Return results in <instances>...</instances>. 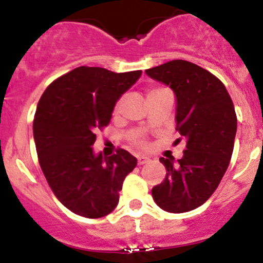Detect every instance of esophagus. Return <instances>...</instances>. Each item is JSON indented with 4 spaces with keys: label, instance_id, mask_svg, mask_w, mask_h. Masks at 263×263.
Segmentation results:
<instances>
[{
    "label": "esophagus",
    "instance_id": "obj_1",
    "mask_svg": "<svg viewBox=\"0 0 263 263\" xmlns=\"http://www.w3.org/2000/svg\"><path fill=\"white\" fill-rule=\"evenodd\" d=\"M150 162V158L147 157H138V164H145Z\"/></svg>",
    "mask_w": 263,
    "mask_h": 263
}]
</instances>
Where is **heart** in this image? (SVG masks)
<instances>
[{
	"label": "heart",
	"mask_w": 263,
	"mask_h": 263,
	"mask_svg": "<svg viewBox=\"0 0 263 263\" xmlns=\"http://www.w3.org/2000/svg\"><path fill=\"white\" fill-rule=\"evenodd\" d=\"M159 90H162V88H153V89L148 90V95H147V96H152V95L157 93V92H159ZM138 145H139V146H142V147H143V146H146V143L143 142V141H139Z\"/></svg>",
	"instance_id": "1"
}]
</instances>
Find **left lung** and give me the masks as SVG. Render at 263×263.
I'll list each match as a JSON object with an SVG mask.
<instances>
[{"label":"left lung","instance_id":"1","mask_svg":"<svg viewBox=\"0 0 263 263\" xmlns=\"http://www.w3.org/2000/svg\"><path fill=\"white\" fill-rule=\"evenodd\" d=\"M146 75L175 93L176 130L185 139L182 159H159L167 174L153 187V199L167 212H188L210 199L229 166L237 132L233 101L215 75L187 60L146 69Z\"/></svg>","mask_w":263,"mask_h":263}]
</instances>
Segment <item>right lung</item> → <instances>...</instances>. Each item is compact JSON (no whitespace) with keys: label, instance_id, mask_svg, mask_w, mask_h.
<instances>
[{"label":"right lung","instance_id":"right-lung-1","mask_svg":"<svg viewBox=\"0 0 263 263\" xmlns=\"http://www.w3.org/2000/svg\"><path fill=\"white\" fill-rule=\"evenodd\" d=\"M141 75L78 67L52 81L39 100L32 124L39 164L55 196L76 215L100 218L113 212L124 179L137 166L124 148L103 157L92 146Z\"/></svg>","mask_w":263,"mask_h":263}]
</instances>
